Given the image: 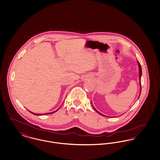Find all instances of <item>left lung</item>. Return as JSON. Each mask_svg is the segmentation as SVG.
Instances as JSON below:
<instances>
[{
	"mask_svg": "<svg viewBox=\"0 0 160 160\" xmlns=\"http://www.w3.org/2000/svg\"><path fill=\"white\" fill-rule=\"evenodd\" d=\"M137 62H138V69H139V84H140V94H139V96H138V99L139 98V97H140V93H141V90H142V87H141V77H142V67H141V65H140V62H138V61H137ZM92 107H93V108L95 109L96 111H97V112L98 113H99V114H101L102 116H104V115H103L102 114H101L100 113L99 111H98L96 109L94 108V107L92 106ZM107 117V116H106ZM109 118H111V117H109Z\"/></svg>",
	"mask_w": 160,
	"mask_h": 160,
	"instance_id": "obj_1",
	"label": "left lung"
}]
</instances>
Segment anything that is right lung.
<instances>
[{
	"instance_id": "1",
	"label": "right lung",
	"mask_w": 160,
	"mask_h": 160,
	"mask_svg": "<svg viewBox=\"0 0 160 160\" xmlns=\"http://www.w3.org/2000/svg\"><path fill=\"white\" fill-rule=\"evenodd\" d=\"M59 109V108L58 109H57V110H56V111H53V112H48V113H46V114H36V113H34V112H31V111H29L31 113H32V114H34V115H36V116H41V115H46V114H52V113H53V112H56L57 111H58Z\"/></svg>"
}]
</instances>
